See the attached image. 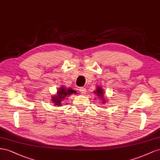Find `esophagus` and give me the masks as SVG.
<instances>
[{
  "label": "esophagus",
  "mask_w": 160,
  "mask_h": 160,
  "mask_svg": "<svg viewBox=\"0 0 160 160\" xmlns=\"http://www.w3.org/2000/svg\"><path fill=\"white\" fill-rule=\"evenodd\" d=\"M79 90H80V92L82 94H84L86 93V88H83V87L80 88Z\"/></svg>",
  "instance_id": "1"
}]
</instances>
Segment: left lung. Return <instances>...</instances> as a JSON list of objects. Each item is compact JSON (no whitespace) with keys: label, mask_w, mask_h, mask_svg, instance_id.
<instances>
[{"label":"left lung","mask_w":160,"mask_h":160,"mask_svg":"<svg viewBox=\"0 0 160 160\" xmlns=\"http://www.w3.org/2000/svg\"><path fill=\"white\" fill-rule=\"evenodd\" d=\"M94 93L97 94V96L101 99L100 100H102V102L104 103L105 101V99H104V92H103V90L101 87H100V86H97V88L96 89V90L94 91Z\"/></svg>","instance_id":"8db88e82"}]
</instances>
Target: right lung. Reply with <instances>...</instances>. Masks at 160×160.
<instances>
[{"label": "right lung", "mask_w": 160, "mask_h": 160, "mask_svg": "<svg viewBox=\"0 0 160 160\" xmlns=\"http://www.w3.org/2000/svg\"><path fill=\"white\" fill-rule=\"evenodd\" d=\"M72 94H76V91L70 88H66L62 86V87L58 89L57 94L53 96L52 102H53L54 105H57L60 107L62 105V102L63 100L66 98V97H69Z\"/></svg>", "instance_id": "right-lung-1"}]
</instances>
